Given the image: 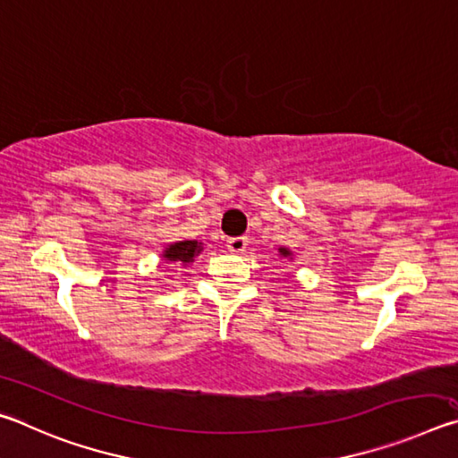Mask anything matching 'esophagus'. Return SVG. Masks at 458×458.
<instances>
[{"instance_id": "obj_1", "label": "esophagus", "mask_w": 458, "mask_h": 458, "mask_svg": "<svg viewBox=\"0 0 458 458\" xmlns=\"http://www.w3.org/2000/svg\"><path fill=\"white\" fill-rule=\"evenodd\" d=\"M246 246H248V238L246 236H238V238H230L228 240L230 252H234V254H242L246 250Z\"/></svg>"}]
</instances>
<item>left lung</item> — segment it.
<instances>
[{
  "instance_id": "8db88e82",
  "label": "left lung",
  "mask_w": 458,
  "mask_h": 458,
  "mask_svg": "<svg viewBox=\"0 0 458 458\" xmlns=\"http://www.w3.org/2000/svg\"><path fill=\"white\" fill-rule=\"evenodd\" d=\"M278 252H281L283 257H291V250H286V248H278Z\"/></svg>"
}]
</instances>
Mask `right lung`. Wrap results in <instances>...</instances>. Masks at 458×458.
<instances>
[{
	"label": "right lung",
	"instance_id": "right-lung-1",
	"mask_svg": "<svg viewBox=\"0 0 458 458\" xmlns=\"http://www.w3.org/2000/svg\"><path fill=\"white\" fill-rule=\"evenodd\" d=\"M204 250V246L198 240H182V242H174L169 244L164 250V259L177 262V265H190L193 259Z\"/></svg>",
	"mask_w": 458,
	"mask_h": 458
}]
</instances>
